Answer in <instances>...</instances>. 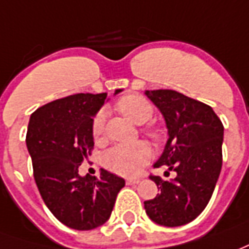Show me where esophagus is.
<instances>
[{
	"instance_id": "34e87169",
	"label": "esophagus",
	"mask_w": 249,
	"mask_h": 249,
	"mask_svg": "<svg viewBox=\"0 0 249 249\" xmlns=\"http://www.w3.org/2000/svg\"><path fill=\"white\" fill-rule=\"evenodd\" d=\"M139 183V179H126V185H137Z\"/></svg>"
}]
</instances>
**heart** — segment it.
<instances>
[{
    "label": "heart",
    "instance_id": "1",
    "mask_svg": "<svg viewBox=\"0 0 249 249\" xmlns=\"http://www.w3.org/2000/svg\"><path fill=\"white\" fill-rule=\"evenodd\" d=\"M116 107L120 112L137 125L145 124L154 116V107L145 98H142V95H125L117 102ZM91 130L97 142L104 139V135H105V112L104 110H100L94 116ZM144 133L155 142L160 140L161 137L160 130L156 126L145 128ZM149 158H151L149 147L145 142H139L133 144L114 145L105 152L102 161H104V166L113 173L132 177L140 173L142 167L148 163Z\"/></svg>",
    "mask_w": 249,
    "mask_h": 249
}]
</instances>
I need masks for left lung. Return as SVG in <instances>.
Wrapping results in <instances>:
<instances>
[{
    "label": "left lung",
    "instance_id": "1",
    "mask_svg": "<svg viewBox=\"0 0 249 249\" xmlns=\"http://www.w3.org/2000/svg\"><path fill=\"white\" fill-rule=\"evenodd\" d=\"M145 95L168 129L164 151L154 167L167 166L177 177L164 180L151 175L160 193L145 201L144 209L159 225L180 227L202 213L214 191L222 166L224 125L209 105L175 90H145Z\"/></svg>",
    "mask_w": 249,
    "mask_h": 249
}]
</instances>
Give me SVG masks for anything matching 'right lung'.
Wrapping results in <instances>:
<instances>
[{"mask_svg":"<svg viewBox=\"0 0 249 249\" xmlns=\"http://www.w3.org/2000/svg\"><path fill=\"white\" fill-rule=\"evenodd\" d=\"M107 95L79 93L52 101L35 110L28 124L27 148L40 196L59 221L76 231L105 224L125 186L124 179L104 168L100 178L79 175L94 147L93 117Z\"/></svg>","mask_w":249,"mask_h":249,"instance_id":"1","label":"right lung"}]
</instances>
